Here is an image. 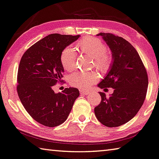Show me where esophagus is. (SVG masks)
Segmentation results:
<instances>
[{
  "mask_svg": "<svg viewBox=\"0 0 159 159\" xmlns=\"http://www.w3.org/2000/svg\"><path fill=\"white\" fill-rule=\"evenodd\" d=\"M80 92L81 93H84V94L88 95V94H89L90 91L89 90H80Z\"/></svg>",
  "mask_w": 159,
  "mask_h": 159,
  "instance_id": "34e87169",
  "label": "esophagus"
}]
</instances>
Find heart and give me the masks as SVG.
I'll return each instance as SVG.
<instances>
[{
  "instance_id": "1",
  "label": "heart",
  "mask_w": 159,
  "mask_h": 159,
  "mask_svg": "<svg viewBox=\"0 0 159 159\" xmlns=\"http://www.w3.org/2000/svg\"><path fill=\"white\" fill-rule=\"evenodd\" d=\"M76 47L80 51L93 56V66L102 73H106L110 70L113 61V54L99 39L83 38L77 41ZM76 57V52L70 46L62 50L60 60L65 70L70 72L75 68ZM98 79L99 75L95 71H77L70 75V84L72 87L84 89L97 82Z\"/></svg>"
}]
</instances>
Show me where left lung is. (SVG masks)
Masks as SVG:
<instances>
[{"instance_id": "left-lung-1", "label": "left lung", "mask_w": 159, "mask_h": 159, "mask_svg": "<svg viewBox=\"0 0 159 159\" xmlns=\"http://www.w3.org/2000/svg\"><path fill=\"white\" fill-rule=\"evenodd\" d=\"M111 48L113 61L106 77L98 87L114 89L106 97L99 92L101 101L94 108L100 123L109 127L120 126L136 116L144 103L148 87L147 70L133 46L120 36L99 33Z\"/></svg>"}]
</instances>
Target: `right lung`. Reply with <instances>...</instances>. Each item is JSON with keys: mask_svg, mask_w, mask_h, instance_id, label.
<instances>
[{"mask_svg": "<svg viewBox=\"0 0 159 159\" xmlns=\"http://www.w3.org/2000/svg\"><path fill=\"white\" fill-rule=\"evenodd\" d=\"M79 37L49 34L29 48L20 60L18 96L31 117L44 126L53 127L63 123L80 96L77 88H66L58 93L53 89L57 83L63 82L61 52Z\"/></svg>", "mask_w": 159, "mask_h": 159, "instance_id": "obj_1", "label": "right lung"}]
</instances>
